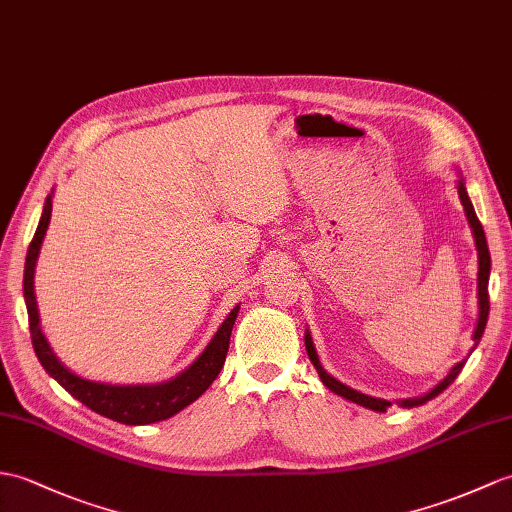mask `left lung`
Segmentation results:
<instances>
[{"mask_svg": "<svg viewBox=\"0 0 512 512\" xmlns=\"http://www.w3.org/2000/svg\"><path fill=\"white\" fill-rule=\"evenodd\" d=\"M458 198L462 202V207H465V216L469 220V227H471V233H473V240H475V251H478V323H475V329H473V347L469 349V355L473 353V349L478 347L480 344V338L484 334V327H486V320H489V275H491V255H489V246H486V235H484V229L482 224L478 220V216H475V209L471 205L469 200V194H467V187H465V178H462V174L458 172ZM305 349H307V358L312 360L316 373L320 377V382H323L331 392H336V395L349 399L353 403H358V406L362 408H368V410H375V412H386L388 406H392V403L388 399H379V397H371V395H364V392L355 390L347 384H342L340 379H336L334 375H329L323 364H320L318 360V353H316V347H314V340H312V334L310 329H305ZM467 364V360H460L458 364L451 366V371L438 382L432 390H427L425 395L421 397H412V399H399L397 403L401 408H414V406H423V403H427L430 399L438 397L441 392L454 382V379L458 377V373L462 371V366Z\"/></svg>", "mask_w": 512, "mask_h": 512, "instance_id": "8db88e82", "label": "left lung"}]
</instances>
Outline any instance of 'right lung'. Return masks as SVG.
<instances>
[{"label":"right lung","mask_w":512,"mask_h":512,"mask_svg":"<svg viewBox=\"0 0 512 512\" xmlns=\"http://www.w3.org/2000/svg\"><path fill=\"white\" fill-rule=\"evenodd\" d=\"M52 196H54V189L52 194L45 198L39 227L32 237L28 255H26V270H23V299H26V307H28L32 347H34V353H37L41 366L45 368L47 375L54 377L56 382L69 392L71 397L78 399L80 403H85L87 408L102 414L106 419H113L124 425H148V423H157V421L174 417L176 412H181L183 408L189 406V403H194L222 371L224 360H227L231 331L235 325L237 312H240V305H235L229 312V316L224 318V323L218 327L216 334H213L205 351H202L198 358L185 368V371L168 379V382L109 384V382H95V379L80 377L74 371H69V368L56 358V353L52 351L50 342H47L43 334L37 296H34V270H37V259L41 253L43 237L47 233V227H50Z\"/></svg>","instance_id":"add662e5"}]
</instances>
